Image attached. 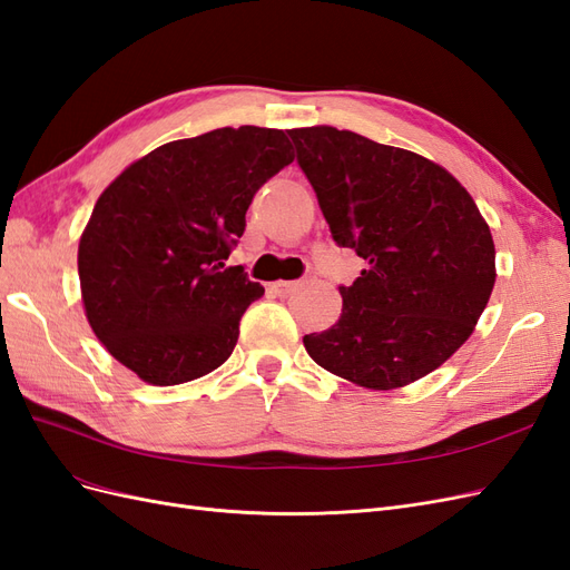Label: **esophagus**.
Listing matches in <instances>:
<instances>
[{
	"instance_id": "esophagus-1",
	"label": "esophagus",
	"mask_w": 570,
	"mask_h": 570,
	"mask_svg": "<svg viewBox=\"0 0 570 570\" xmlns=\"http://www.w3.org/2000/svg\"><path fill=\"white\" fill-rule=\"evenodd\" d=\"M299 285H302L299 281H278V283L271 285V289H273L278 297H289L292 292H295Z\"/></svg>"
}]
</instances>
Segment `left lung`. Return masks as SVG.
I'll list each match as a JSON object with an SVG mask.
<instances>
[{"mask_svg": "<svg viewBox=\"0 0 570 570\" xmlns=\"http://www.w3.org/2000/svg\"><path fill=\"white\" fill-rule=\"evenodd\" d=\"M340 247L366 262L333 327L304 335L318 366L368 390L433 373L471 337L497 268L488 220L446 168L352 130H289Z\"/></svg>", "mask_w": 570, "mask_h": 570, "instance_id": "8db88e82", "label": "left lung"}]
</instances>
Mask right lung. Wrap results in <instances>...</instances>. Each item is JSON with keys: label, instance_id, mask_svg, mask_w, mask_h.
<instances>
[{"label": "right lung", "instance_id": "obj_1", "mask_svg": "<svg viewBox=\"0 0 570 570\" xmlns=\"http://www.w3.org/2000/svg\"><path fill=\"white\" fill-rule=\"evenodd\" d=\"M289 149L285 130L218 128L145 154L99 195L78 245L82 306L140 381L189 383L233 354L264 287L226 258L256 189L295 161Z\"/></svg>", "mask_w": 570, "mask_h": 570}]
</instances>
